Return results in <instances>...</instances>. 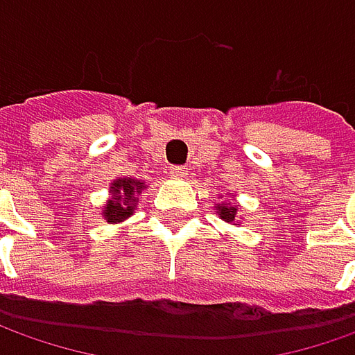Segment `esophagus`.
Masks as SVG:
<instances>
[{"instance_id": "obj_1", "label": "esophagus", "mask_w": 355, "mask_h": 355, "mask_svg": "<svg viewBox=\"0 0 355 355\" xmlns=\"http://www.w3.org/2000/svg\"><path fill=\"white\" fill-rule=\"evenodd\" d=\"M171 175L173 178H185L187 175V168L185 166H173L171 168Z\"/></svg>"}]
</instances>
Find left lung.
<instances>
[{
  "label": "left lung",
  "mask_w": 355,
  "mask_h": 355,
  "mask_svg": "<svg viewBox=\"0 0 355 355\" xmlns=\"http://www.w3.org/2000/svg\"><path fill=\"white\" fill-rule=\"evenodd\" d=\"M217 207V213H219V217L227 221V223H235L237 219V205H231V203H217L215 205Z\"/></svg>",
  "instance_id": "left-lung-1"
}]
</instances>
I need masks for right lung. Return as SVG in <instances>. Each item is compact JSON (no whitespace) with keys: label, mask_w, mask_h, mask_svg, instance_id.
<instances>
[{"label":"right lung","mask_w":355,"mask_h":355,"mask_svg":"<svg viewBox=\"0 0 355 355\" xmlns=\"http://www.w3.org/2000/svg\"><path fill=\"white\" fill-rule=\"evenodd\" d=\"M146 187L144 182L132 180V178H120L114 184L110 185V193L112 198L108 199V203L104 205L103 215L108 223H120L124 219H128L130 215L136 209L138 196L142 193Z\"/></svg>","instance_id":"obj_1"}]
</instances>
